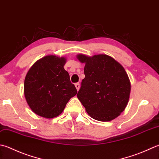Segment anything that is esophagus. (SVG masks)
<instances>
[{
    "label": "esophagus",
    "mask_w": 159,
    "mask_h": 159,
    "mask_svg": "<svg viewBox=\"0 0 159 159\" xmlns=\"http://www.w3.org/2000/svg\"><path fill=\"white\" fill-rule=\"evenodd\" d=\"M75 87H76V88L77 89V91H79V89H80V84L79 83H76L75 84Z\"/></svg>",
    "instance_id": "obj_1"
}]
</instances>
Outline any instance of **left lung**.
<instances>
[{"label":"left lung","instance_id":"8db88e82","mask_svg":"<svg viewBox=\"0 0 159 159\" xmlns=\"http://www.w3.org/2000/svg\"><path fill=\"white\" fill-rule=\"evenodd\" d=\"M85 63L81 86L77 97L92 119L110 121L125 110L131 84L124 67L106 54L76 56Z\"/></svg>","mask_w":159,"mask_h":159}]
</instances>
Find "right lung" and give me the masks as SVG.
Wrapping results in <instances>:
<instances>
[{
    "mask_svg": "<svg viewBox=\"0 0 159 159\" xmlns=\"http://www.w3.org/2000/svg\"><path fill=\"white\" fill-rule=\"evenodd\" d=\"M65 63V57L48 55L37 61L28 71L24 82L25 97L31 110L40 116H58L77 94L64 69Z\"/></svg>",
    "mask_w": 159,
    "mask_h": 159,
    "instance_id": "obj_1",
    "label": "right lung"
}]
</instances>
